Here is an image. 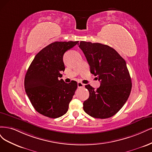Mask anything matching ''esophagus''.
I'll list each match as a JSON object with an SVG mask.
<instances>
[{
    "label": "esophagus",
    "mask_w": 152,
    "mask_h": 152,
    "mask_svg": "<svg viewBox=\"0 0 152 152\" xmlns=\"http://www.w3.org/2000/svg\"><path fill=\"white\" fill-rule=\"evenodd\" d=\"M77 87H78V88L84 87V84H83V83H81V82H78V83H77Z\"/></svg>",
    "instance_id": "34e87169"
}]
</instances>
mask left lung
Segmentation results:
<instances>
[{
	"label": "left lung",
	"mask_w": 152,
	"mask_h": 152,
	"mask_svg": "<svg viewBox=\"0 0 152 152\" xmlns=\"http://www.w3.org/2000/svg\"><path fill=\"white\" fill-rule=\"evenodd\" d=\"M79 47L88 62L91 73L100 81V87L95 90L90 85H85L90 96L83 102V109L95 118H109L123 107L131 91V79L126 61L107 45L81 41Z\"/></svg>",
	"instance_id": "obj_1"
}]
</instances>
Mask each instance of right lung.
Instances as JSON below:
<instances>
[{
  "mask_svg": "<svg viewBox=\"0 0 152 152\" xmlns=\"http://www.w3.org/2000/svg\"><path fill=\"white\" fill-rule=\"evenodd\" d=\"M76 42H55L35 56L24 77V88L32 105L38 113L50 118H58L68 110L77 83H66L61 71H64V53Z\"/></svg>",
  "mask_w": 152,
  "mask_h": 152,
  "instance_id": "obj_1",
  "label": "right lung"
}]
</instances>
